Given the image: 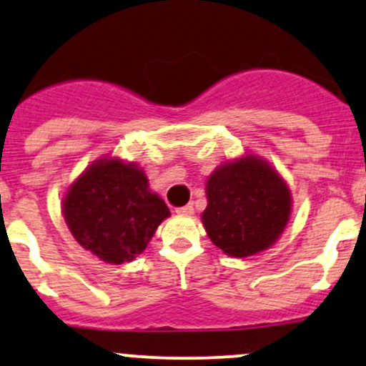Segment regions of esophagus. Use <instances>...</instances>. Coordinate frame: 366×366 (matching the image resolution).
Here are the masks:
<instances>
[{"mask_svg":"<svg viewBox=\"0 0 366 366\" xmlns=\"http://www.w3.org/2000/svg\"><path fill=\"white\" fill-rule=\"evenodd\" d=\"M175 213H177V215L189 217V215H192V213H194V207H192V204H186V207H180V208L175 209Z\"/></svg>","mask_w":366,"mask_h":366,"instance_id":"esophagus-1","label":"esophagus"}]
</instances>
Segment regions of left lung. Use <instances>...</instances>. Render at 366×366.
Listing matches in <instances>:
<instances>
[{
	"label": "left lung",
	"mask_w": 366,
	"mask_h": 366,
	"mask_svg": "<svg viewBox=\"0 0 366 366\" xmlns=\"http://www.w3.org/2000/svg\"><path fill=\"white\" fill-rule=\"evenodd\" d=\"M203 224L217 247L236 258L256 254L279 239L291 215V192L263 159L246 157L220 167L207 184Z\"/></svg>",
	"instance_id": "obj_1"
}]
</instances>
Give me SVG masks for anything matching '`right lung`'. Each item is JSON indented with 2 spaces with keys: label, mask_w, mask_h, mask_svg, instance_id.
Masks as SVG:
<instances>
[{
  "label": "right lung",
  "mask_w": 366,
  "mask_h": 366,
  "mask_svg": "<svg viewBox=\"0 0 366 366\" xmlns=\"http://www.w3.org/2000/svg\"><path fill=\"white\" fill-rule=\"evenodd\" d=\"M63 215L75 241L107 263L132 262L170 215L148 189L144 172L120 159H98L66 191Z\"/></svg>",
  "instance_id": "right-lung-1"
}]
</instances>
